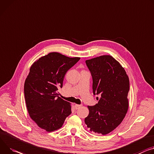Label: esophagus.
<instances>
[{"label":"esophagus","instance_id":"obj_1","mask_svg":"<svg viewBox=\"0 0 154 154\" xmlns=\"http://www.w3.org/2000/svg\"><path fill=\"white\" fill-rule=\"evenodd\" d=\"M75 109H79L81 106H82V105H80V104H75Z\"/></svg>","mask_w":154,"mask_h":154}]
</instances>
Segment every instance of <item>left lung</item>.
Returning a JSON list of instances; mask_svg holds the SVG:
<instances>
[{
  "instance_id": "left-lung-1",
  "label": "left lung",
  "mask_w": 154,
  "mask_h": 154,
  "mask_svg": "<svg viewBox=\"0 0 154 154\" xmlns=\"http://www.w3.org/2000/svg\"><path fill=\"white\" fill-rule=\"evenodd\" d=\"M93 79V92L100 94L98 103L88 106L85 123L91 131L105 135L121 123L128 109V77L120 64L110 55L85 61Z\"/></svg>"
}]
</instances>
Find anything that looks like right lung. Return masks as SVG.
I'll return each instance as SVG.
<instances>
[{"mask_svg":"<svg viewBox=\"0 0 154 154\" xmlns=\"http://www.w3.org/2000/svg\"><path fill=\"white\" fill-rule=\"evenodd\" d=\"M80 59L53 52L31 66L24 82V97L31 118L42 129L51 132L60 128L71 114V105L58 96V90L68 70Z\"/></svg>","mask_w":154,"mask_h":154,"instance_id":"right-lung-1","label":"right lung"}]
</instances>
